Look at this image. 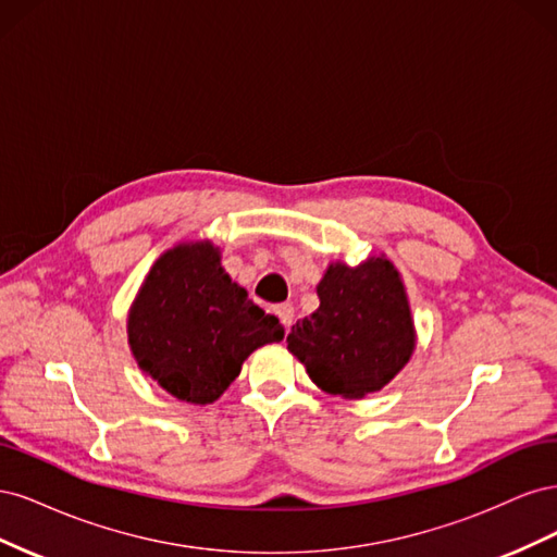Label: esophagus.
<instances>
[{
	"label": "esophagus",
	"mask_w": 557,
	"mask_h": 557,
	"mask_svg": "<svg viewBox=\"0 0 557 557\" xmlns=\"http://www.w3.org/2000/svg\"><path fill=\"white\" fill-rule=\"evenodd\" d=\"M276 315H278V320H281V325H283L285 330H290L293 318H295L293 305H278V307H276Z\"/></svg>",
	"instance_id": "esophagus-1"
}]
</instances>
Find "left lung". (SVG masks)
<instances>
[{"label": "left lung", "instance_id": "8db88e82", "mask_svg": "<svg viewBox=\"0 0 557 557\" xmlns=\"http://www.w3.org/2000/svg\"><path fill=\"white\" fill-rule=\"evenodd\" d=\"M320 307L297 320L288 350L330 395L360 399L409 362L416 330L395 264L379 256L358 267L334 262L318 283Z\"/></svg>", "mask_w": 557, "mask_h": 557}]
</instances>
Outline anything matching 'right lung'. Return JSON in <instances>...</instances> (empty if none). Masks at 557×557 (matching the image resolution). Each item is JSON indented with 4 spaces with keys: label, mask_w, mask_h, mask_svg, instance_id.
Segmentation results:
<instances>
[{
    "label": "right lung",
    "mask_w": 557,
    "mask_h": 557,
    "mask_svg": "<svg viewBox=\"0 0 557 557\" xmlns=\"http://www.w3.org/2000/svg\"><path fill=\"white\" fill-rule=\"evenodd\" d=\"M132 356L181 401L211 404L239 376L252 350L283 339L276 315L252 305L211 242L162 252L132 301Z\"/></svg>",
    "instance_id": "1"
}]
</instances>
